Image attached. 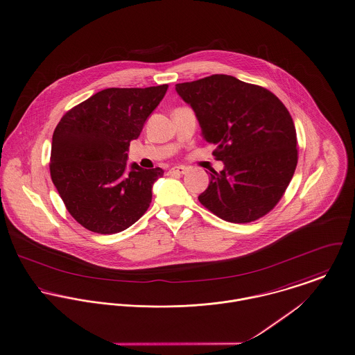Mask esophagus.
<instances>
[{
  "instance_id": "esophagus-1",
  "label": "esophagus",
  "mask_w": 355,
  "mask_h": 355,
  "mask_svg": "<svg viewBox=\"0 0 355 355\" xmlns=\"http://www.w3.org/2000/svg\"><path fill=\"white\" fill-rule=\"evenodd\" d=\"M187 172V168L186 166H173L169 169V173L171 175H184Z\"/></svg>"
}]
</instances>
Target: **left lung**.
I'll return each instance as SVG.
<instances>
[{
    "label": "left lung",
    "mask_w": 355,
    "mask_h": 355,
    "mask_svg": "<svg viewBox=\"0 0 355 355\" xmlns=\"http://www.w3.org/2000/svg\"><path fill=\"white\" fill-rule=\"evenodd\" d=\"M195 112L206 142L224 169L210 173L199 202L220 218L245 224L267 214L282 198L297 166L291 114L270 91L214 74L175 87Z\"/></svg>",
    "instance_id": "1"
}]
</instances>
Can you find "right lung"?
Returning a JSON list of instances; mask_svg holds the SVG:
<instances>
[{"label": "right lung", "instance_id": "1", "mask_svg": "<svg viewBox=\"0 0 355 355\" xmlns=\"http://www.w3.org/2000/svg\"><path fill=\"white\" fill-rule=\"evenodd\" d=\"M166 89H103L67 111L54 130L51 180L67 211L88 230L122 232L148 210L164 171L128 166V152Z\"/></svg>", "mask_w": 355, "mask_h": 355}]
</instances>
